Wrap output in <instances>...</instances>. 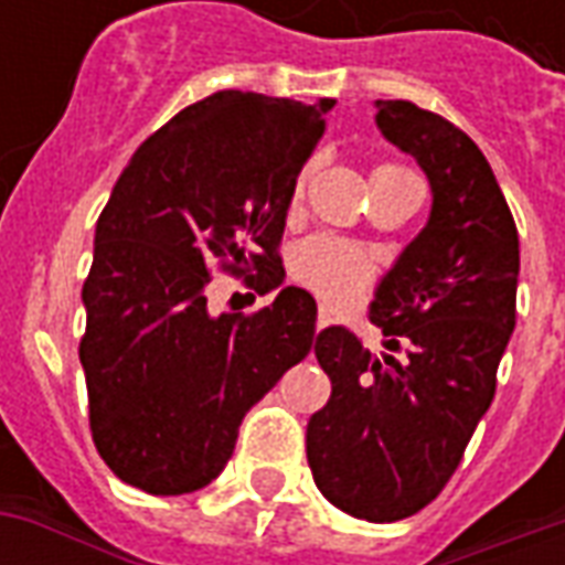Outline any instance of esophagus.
I'll list each match as a JSON object with an SVG mask.
<instances>
[{"label": "esophagus", "mask_w": 565, "mask_h": 565, "mask_svg": "<svg viewBox=\"0 0 565 565\" xmlns=\"http://www.w3.org/2000/svg\"><path fill=\"white\" fill-rule=\"evenodd\" d=\"M323 327H330V311L320 306V311H318V330H323Z\"/></svg>", "instance_id": "34e87169"}]
</instances>
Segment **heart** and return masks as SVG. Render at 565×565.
<instances>
[{
	"label": "heart",
	"instance_id": "1",
	"mask_svg": "<svg viewBox=\"0 0 565 565\" xmlns=\"http://www.w3.org/2000/svg\"><path fill=\"white\" fill-rule=\"evenodd\" d=\"M393 174L408 172H405L403 166L381 162V166L372 169V181L393 178ZM302 190H306V174L296 184V199L302 196ZM294 271L299 281L315 287L318 294L330 296V299H342V296H351L354 290H360L372 278V259L360 247L351 245V242L320 233L311 235V238H306L302 245L296 247Z\"/></svg>",
	"mask_w": 565,
	"mask_h": 565
}]
</instances>
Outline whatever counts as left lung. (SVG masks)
<instances>
[{"mask_svg": "<svg viewBox=\"0 0 565 565\" xmlns=\"http://www.w3.org/2000/svg\"><path fill=\"white\" fill-rule=\"evenodd\" d=\"M375 108L381 136L429 178L433 209L369 308L387 351L372 354L344 327L315 339L332 393L308 420L306 454L335 509L393 523L441 493L493 403L521 247L493 169L462 129L405 99Z\"/></svg>", "mask_w": 565, "mask_h": 565, "instance_id": "8db88e82", "label": "left lung"}]
</instances>
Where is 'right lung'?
I'll return each mask as SVG.
<instances>
[{
  "label": "right lung",
  "mask_w": 565,
  "mask_h": 565,
  "mask_svg": "<svg viewBox=\"0 0 565 565\" xmlns=\"http://www.w3.org/2000/svg\"><path fill=\"white\" fill-rule=\"evenodd\" d=\"M335 99L221 90L160 127L96 221L81 299L90 433L108 469L153 497L211 484L242 417L315 344L318 302L284 287L254 315H209L211 271L284 284L296 178Z\"/></svg>",
  "instance_id": "add662e5"
}]
</instances>
